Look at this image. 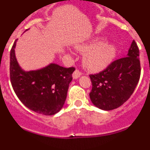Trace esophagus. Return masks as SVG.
Segmentation results:
<instances>
[{"label":"esophagus","mask_w":150,"mask_h":150,"mask_svg":"<svg viewBox=\"0 0 150 150\" xmlns=\"http://www.w3.org/2000/svg\"><path fill=\"white\" fill-rule=\"evenodd\" d=\"M81 72L79 71H78V70H76V71H74V73H73V78L74 79H78V78L79 77V76H81Z\"/></svg>","instance_id":"esophagus-1"}]
</instances>
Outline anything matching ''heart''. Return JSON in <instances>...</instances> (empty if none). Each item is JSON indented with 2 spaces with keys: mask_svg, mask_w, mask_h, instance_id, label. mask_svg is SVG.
<instances>
[{
  "mask_svg": "<svg viewBox=\"0 0 150 150\" xmlns=\"http://www.w3.org/2000/svg\"><path fill=\"white\" fill-rule=\"evenodd\" d=\"M76 50L85 53L83 65L88 71L98 72L105 69L113 61L117 52L114 43H107V40L98 38L88 43L76 46Z\"/></svg>",
  "mask_w": 150,
  "mask_h": 150,
  "instance_id": "heart-1",
  "label": "heart"
}]
</instances>
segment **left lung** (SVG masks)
<instances>
[{"label": "left lung", "instance_id": "obj_1", "mask_svg": "<svg viewBox=\"0 0 150 150\" xmlns=\"http://www.w3.org/2000/svg\"><path fill=\"white\" fill-rule=\"evenodd\" d=\"M92 104L104 110L118 108L133 94L140 76L139 49L132 41L126 57L117 59L99 74L89 75Z\"/></svg>", "mask_w": 150, "mask_h": 150}]
</instances>
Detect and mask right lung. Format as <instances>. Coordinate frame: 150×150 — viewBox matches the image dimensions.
Masks as SVG:
<instances>
[{
    "mask_svg": "<svg viewBox=\"0 0 150 150\" xmlns=\"http://www.w3.org/2000/svg\"><path fill=\"white\" fill-rule=\"evenodd\" d=\"M16 41L10 51V81L16 95L30 110L52 116L62 110L74 67L51 63L43 68L25 71L16 58Z\"/></svg>",
    "mask_w": 150,
    "mask_h": 150,
    "instance_id": "1",
    "label": "right lung"
}]
</instances>
